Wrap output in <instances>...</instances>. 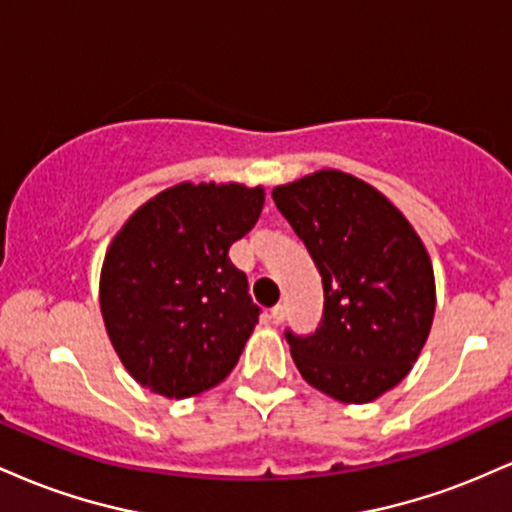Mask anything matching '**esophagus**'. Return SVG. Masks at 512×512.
I'll return each instance as SVG.
<instances>
[{
	"instance_id": "1",
	"label": "esophagus",
	"mask_w": 512,
	"mask_h": 512,
	"mask_svg": "<svg viewBox=\"0 0 512 512\" xmlns=\"http://www.w3.org/2000/svg\"><path fill=\"white\" fill-rule=\"evenodd\" d=\"M269 317H272L274 325H281V322H284V317H286V305L284 303H276L274 308H272V313H269Z\"/></svg>"
}]
</instances>
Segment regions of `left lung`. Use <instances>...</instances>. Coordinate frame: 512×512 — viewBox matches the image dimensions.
<instances>
[{"mask_svg":"<svg viewBox=\"0 0 512 512\" xmlns=\"http://www.w3.org/2000/svg\"><path fill=\"white\" fill-rule=\"evenodd\" d=\"M272 197L325 289L317 330L284 332L293 363L339 402H373L409 373L431 332L436 284L424 243L390 199L339 170L274 187Z\"/></svg>","mask_w":512,"mask_h":512,"instance_id":"obj_1","label":"left lung"}]
</instances>
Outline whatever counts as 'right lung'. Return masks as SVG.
I'll return each mask as SVG.
<instances>
[{"instance_id":"obj_1","label":"right lung","mask_w":512,"mask_h":512,"mask_svg":"<svg viewBox=\"0 0 512 512\" xmlns=\"http://www.w3.org/2000/svg\"><path fill=\"white\" fill-rule=\"evenodd\" d=\"M262 187L182 182L129 216L105 255L101 313L134 380L170 399L219 385L262 308L228 248L262 214Z\"/></svg>"}]
</instances>
